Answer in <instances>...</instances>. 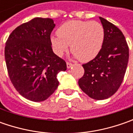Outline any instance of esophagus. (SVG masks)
Instances as JSON below:
<instances>
[{"mask_svg": "<svg viewBox=\"0 0 133 133\" xmlns=\"http://www.w3.org/2000/svg\"><path fill=\"white\" fill-rule=\"evenodd\" d=\"M72 66V63H69V62H67V63H66V66H67L68 69H69Z\"/></svg>", "mask_w": 133, "mask_h": 133, "instance_id": "34e87169", "label": "esophagus"}]
</instances>
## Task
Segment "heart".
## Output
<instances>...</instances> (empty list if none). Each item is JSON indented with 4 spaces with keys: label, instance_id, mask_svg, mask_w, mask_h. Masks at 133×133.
I'll list each match as a JSON object with an SVG mask.
<instances>
[{
    "label": "heart",
    "instance_id": "heart-1",
    "mask_svg": "<svg viewBox=\"0 0 133 133\" xmlns=\"http://www.w3.org/2000/svg\"><path fill=\"white\" fill-rule=\"evenodd\" d=\"M57 36L50 38L54 52L62 56L71 45V51L81 61H89L96 57L101 49L104 29L98 22L71 21L58 29Z\"/></svg>",
    "mask_w": 133,
    "mask_h": 133
}]
</instances>
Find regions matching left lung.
Segmentation results:
<instances>
[{"mask_svg":"<svg viewBox=\"0 0 133 133\" xmlns=\"http://www.w3.org/2000/svg\"><path fill=\"white\" fill-rule=\"evenodd\" d=\"M104 29L101 49L93 60L83 64L84 74L78 85L89 97L107 99L117 92L123 81L129 60V47L122 32L99 17Z\"/></svg>","mask_w":133,"mask_h":133,"instance_id":"obj_1","label":"left lung"}]
</instances>
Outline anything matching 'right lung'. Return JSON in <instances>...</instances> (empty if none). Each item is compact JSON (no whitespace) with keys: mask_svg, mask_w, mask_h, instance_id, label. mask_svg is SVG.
I'll return each instance as SVG.
<instances>
[{"mask_svg":"<svg viewBox=\"0 0 133 133\" xmlns=\"http://www.w3.org/2000/svg\"><path fill=\"white\" fill-rule=\"evenodd\" d=\"M55 26L51 18H35L14 29L6 42L10 81L20 94L32 101L47 99L58 87L57 75L66 69V62L51 46Z\"/></svg>","mask_w":133,"mask_h":133,"instance_id":"1","label":"right lung"}]
</instances>
